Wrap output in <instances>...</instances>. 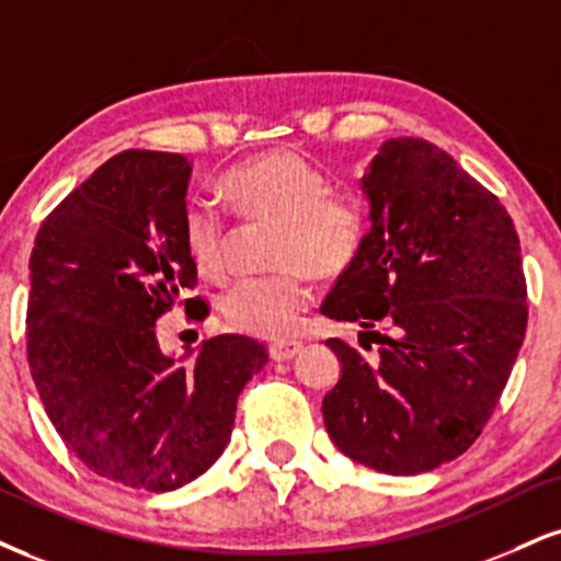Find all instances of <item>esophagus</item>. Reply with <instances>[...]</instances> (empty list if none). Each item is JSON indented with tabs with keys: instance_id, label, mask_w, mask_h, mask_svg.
Listing matches in <instances>:
<instances>
[{
	"instance_id": "obj_1",
	"label": "esophagus",
	"mask_w": 561,
	"mask_h": 561,
	"mask_svg": "<svg viewBox=\"0 0 561 561\" xmlns=\"http://www.w3.org/2000/svg\"><path fill=\"white\" fill-rule=\"evenodd\" d=\"M300 350H302V342H298V340H289V342H274V345L268 347V355H272L276 363H282V360H293V357L298 355Z\"/></svg>"
}]
</instances>
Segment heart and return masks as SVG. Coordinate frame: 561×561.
<instances>
[{
  "mask_svg": "<svg viewBox=\"0 0 561 561\" xmlns=\"http://www.w3.org/2000/svg\"><path fill=\"white\" fill-rule=\"evenodd\" d=\"M227 201L245 219L274 221L272 263L279 272L245 276L227 289L221 310L240 332L285 340L298 329L313 300L310 268L342 274L366 242V208L353 193L329 191V178L295 148H272L242 161L221 182ZM182 245L201 274L219 276L227 266V225L204 201L182 214Z\"/></svg>",
  "mask_w": 561,
  "mask_h": 561,
  "instance_id": "1",
  "label": "heart"
}]
</instances>
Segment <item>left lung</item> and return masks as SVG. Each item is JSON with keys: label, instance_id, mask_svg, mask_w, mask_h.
Returning a JSON list of instances; mask_svg holds the SVG:
<instances>
[{"label": "left lung", "instance_id": "1", "mask_svg": "<svg viewBox=\"0 0 561 561\" xmlns=\"http://www.w3.org/2000/svg\"><path fill=\"white\" fill-rule=\"evenodd\" d=\"M363 191L374 225L321 313L360 323L379 357L327 340L342 379L323 423L355 462L426 473L481 436L510 381L528 329L519 238L496 195L423 138L387 140Z\"/></svg>", "mask_w": 561, "mask_h": 561}]
</instances>
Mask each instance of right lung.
I'll return each mask as SVG.
<instances>
[{
	"instance_id": "right-lung-1",
	"label": "right lung",
	"mask_w": 561,
	"mask_h": 561,
	"mask_svg": "<svg viewBox=\"0 0 561 561\" xmlns=\"http://www.w3.org/2000/svg\"><path fill=\"white\" fill-rule=\"evenodd\" d=\"M193 161L127 148L42 221L31 253L25 353L46 415L93 473L172 491L206 473L232 436L242 387L266 366L251 336L219 334L187 366L157 345L174 306L204 321L182 245Z\"/></svg>"
}]
</instances>
